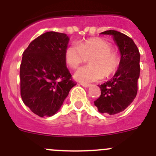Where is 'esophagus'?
<instances>
[{
  "mask_svg": "<svg viewBox=\"0 0 156 156\" xmlns=\"http://www.w3.org/2000/svg\"><path fill=\"white\" fill-rule=\"evenodd\" d=\"M80 84L84 87H89L90 86V83H80Z\"/></svg>",
  "mask_w": 156,
  "mask_h": 156,
  "instance_id": "obj_1",
  "label": "esophagus"
}]
</instances>
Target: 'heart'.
<instances>
[{
  "label": "heart",
  "mask_w": 156,
  "mask_h": 156,
  "mask_svg": "<svg viewBox=\"0 0 156 156\" xmlns=\"http://www.w3.org/2000/svg\"><path fill=\"white\" fill-rule=\"evenodd\" d=\"M108 41L101 38H89L78 46L69 45L65 51L66 64L76 69L90 59L89 66L78 69L74 78L83 83L94 82L110 77L116 73L120 64V58Z\"/></svg>",
  "instance_id": "obj_1"
}]
</instances>
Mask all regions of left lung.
Listing matches in <instances>:
<instances>
[{
  "label": "left lung",
  "mask_w": 156,
  "mask_h": 156,
  "mask_svg": "<svg viewBox=\"0 0 156 156\" xmlns=\"http://www.w3.org/2000/svg\"><path fill=\"white\" fill-rule=\"evenodd\" d=\"M101 34L112 35L121 53L120 64L114 76L100 85V97L94 101L101 113L115 115L131 104L137 93L140 76V53L137 45L128 36L115 30Z\"/></svg>",
  "instance_id": "8db88e82"
}]
</instances>
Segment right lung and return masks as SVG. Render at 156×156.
Here are the masks:
<instances>
[{"label":"right lung","instance_id":"right-lung-1","mask_svg":"<svg viewBox=\"0 0 156 156\" xmlns=\"http://www.w3.org/2000/svg\"><path fill=\"white\" fill-rule=\"evenodd\" d=\"M69 37L57 32L41 34L29 44L20 65V94L24 104L41 117L61 108L76 83L66 67Z\"/></svg>","mask_w":156,"mask_h":156}]
</instances>
